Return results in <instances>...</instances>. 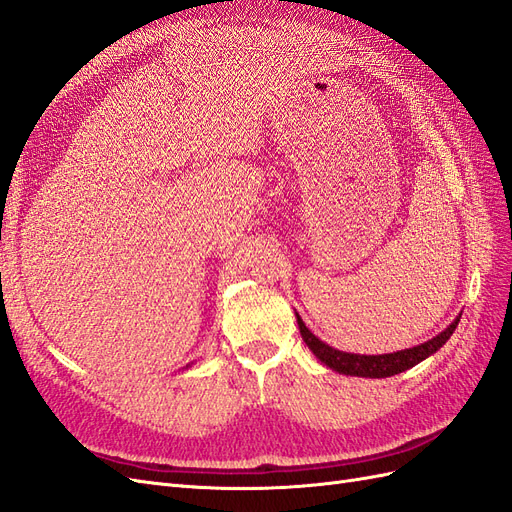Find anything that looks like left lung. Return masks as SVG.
I'll return each instance as SVG.
<instances>
[{"label":"left lung","mask_w":512,"mask_h":512,"mask_svg":"<svg viewBox=\"0 0 512 512\" xmlns=\"http://www.w3.org/2000/svg\"><path fill=\"white\" fill-rule=\"evenodd\" d=\"M297 316V324L303 342L307 344V348L316 354V359L322 361L327 367H331L333 371H339V374L346 376H359V378H389L395 374H401L414 365H418L421 361H425L427 356H431L433 352H438L451 335L455 333L459 318L457 316L448 327L438 333L436 337H431L429 342L418 344L414 348H406V350H397V352H389V354H354V352H344L331 348L329 344H324L322 339H318L312 331L305 327V322L301 320L299 314Z\"/></svg>","instance_id":"obj_1"}]
</instances>
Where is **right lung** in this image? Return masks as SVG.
Instances as JSON below:
<instances>
[{"label":"right lung","instance_id":"obj_1","mask_svg":"<svg viewBox=\"0 0 512 512\" xmlns=\"http://www.w3.org/2000/svg\"><path fill=\"white\" fill-rule=\"evenodd\" d=\"M188 367H190V365H188Z\"/></svg>","mask_w":512,"mask_h":512}]
</instances>
